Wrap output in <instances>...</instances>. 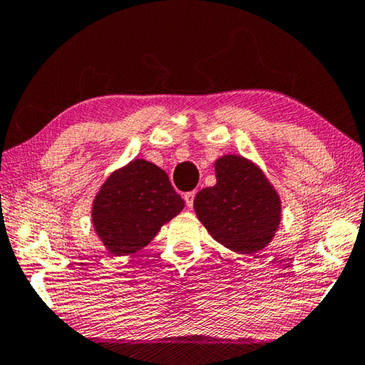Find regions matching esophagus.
Returning a JSON list of instances; mask_svg holds the SVG:
<instances>
[{
	"instance_id": "1",
	"label": "esophagus",
	"mask_w": 365,
	"mask_h": 365,
	"mask_svg": "<svg viewBox=\"0 0 365 365\" xmlns=\"http://www.w3.org/2000/svg\"><path fill=\"white\" fill-rule=\"evenodd\" d=\"M183 200H185V203H187V206H188V207H193V201H195V192L183 193Z\"/></svg>"
}]
</instances>
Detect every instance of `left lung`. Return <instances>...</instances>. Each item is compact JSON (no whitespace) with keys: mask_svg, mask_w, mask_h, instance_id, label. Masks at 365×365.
I'll return each instance as SVG.
<instances>
[{"mask_svg":"<svg viewBox=\"0 0 365 365\" xmlns=\"http://www.w3.org/2000/svg\"><path fill=\"white\" fill-rule=\"evenodd\" d=\"M216 180L196 195V216L219 244L253 255L269 244L279 225V196L263 172L239 155L216 162Z\"/></svg>","mask_w":365,"mask_h":365,"instance_id":"8db88e82","label":"left lung"}]
</instances>
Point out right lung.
Wrapping results in <instances>:
<instances>
[{
  "label": "right lung",
  "instance_id": "right-lung-1",
  "mask_svg": "<svg viewBox=\"0 0 365 365\" xmlns=\"http://www.w3.org/2000/svg\"><path fill=\"white\" fill-rule=\"evenodd\" d=\"M183 206L164 170L135 159L102 185L92 207V222L110 252L130 255L148 245Z\"/></svg>",
  "mask_w": 365,
  "mask_h": 365
}]
</instances>
